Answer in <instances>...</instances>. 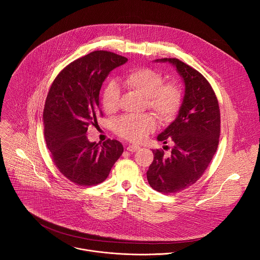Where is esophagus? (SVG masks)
<instances>
[{
  "label": "esophagus",
  "mask_w": 260,
  "mask_h": 260,
  "mask_svg": "<svg viewBox=\"0 0 260 260\" xmlns=\"http://www.w3.org/2000/svg\"><path fill=\"white\" fill-rule=\"evenodd\" d=\"M140 149V146L139 145H128L126 147V150L129 152H136Z\"/></svg>",
  "instance_id": "1"
}]
</instances>
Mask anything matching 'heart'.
Instances as JSON below:
<instances>
[{"mask_svg": "<svg viewBox=\"0 0 260 260\" xmlns=\"http://www.w3.org/2000/svg\"><path fill=\"white\" fill-rule=\"evenodd\" d=\"M162 75L150 68L133 69L121 79L123 87L145 96L146 107L151 110L159 121H171L181 106L182 91L173 81L162 82ZM120 90L116 83L109 82L102 90V104L107 113L112 114L118 109ZM156 127L155 118L151 114L124 115L115 122L118 136L132 141L141 142Z\"/></svg>", "mask_w": 260, "mask_h": 260, "instance_id": "heart-1", "label": "heart"}]
</instances>
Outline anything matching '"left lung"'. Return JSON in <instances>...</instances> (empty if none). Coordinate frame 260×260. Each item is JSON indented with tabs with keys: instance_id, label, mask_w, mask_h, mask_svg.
Instances as JSON below:
<instances>
[{
	"instance_id": "left-lung-1",
	"label": "left lung",
	"mask_w": 260,
	"mask_h": 260,
	"mask_svg": "<svg viewBox=\"0 0 260 260\" xmlns=\"http://www.w3.org/2000/svg\"><path fill=\"white\" fill-rule=\"evenodd\" d=\"M155 61L176 67L185 84L177 118L157 137L165 144L168 140L174 142L171 155L167 157L164 150H152L154 158L147 171L150 186L170 194L191 186L210 165L219 144L220 110L211 84L199 71L178 58Z\"/></svg>"
}]
</instances>
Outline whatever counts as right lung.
Here are the masks:
<instances>
[{"label":"right lung","mask_w":260,"mask_h":260,"mask_svg":"<svg viewBox=\"0 0 260 260\" xmlns=\"http://www.w3.org/2000/svg\"><path fill=\"white\" fill-rule=\"evenodd\" d=\"M126 61L110 51L90 52L63 68L48 91L43 111L47 148L58 171L80 186L104 182L123 152L119 141L91 143L86 133L102 115L99 94L103 82Z\"/></svg>","instance_id":"right-lung-1"}]
</instances>
